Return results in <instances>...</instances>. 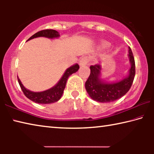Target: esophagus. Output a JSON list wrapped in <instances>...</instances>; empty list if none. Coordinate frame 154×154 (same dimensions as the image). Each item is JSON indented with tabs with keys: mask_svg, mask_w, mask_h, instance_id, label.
Returning a JSON list of instances; mask_svg holds the SVG:
<instances>
[{
	"mask_svg": "<svg viewBox=\"0 0 154 154\" xmlns=\"http://www.w3.org/2000/svg\"><path fill=\"white\" fill-rule=\"evenodd\" d=\"M90 62V58L88 56H83L79 60V64L81 66H85Z\"/></svg>",
	"mask_w": 154,
	"mask_h": 154,
	"instance_id": "1",
	"label": "esophagus"
}]
</instances>
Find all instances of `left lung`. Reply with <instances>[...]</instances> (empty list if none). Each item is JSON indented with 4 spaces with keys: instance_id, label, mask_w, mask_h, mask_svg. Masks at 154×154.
I'll return each instance as SVG.
<instances>
[{
    "instance_id": "obj_1",
    "label": "left lung",
    "mask_w": 154,
    "mask_h": 154,
    "mask_svg": "<svg viewBox=\"0 0 154 154\" xmlns=\"http://www.w3.org/2000/svg\"><path fill=\"white\" fill-rule=\"evenodd\" d=\"M128 57L131 64L128 76L118 82L111 83L104 82L99 78L100 65H91L90 75L85 83V87L88 94L93 100L100 103L113 102L128 92L135 76V62L130 48H129Z\"/></svg>"
}]
</instances>
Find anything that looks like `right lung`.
<instances>
[{
	"label": "right lung",
	"instance_id": "right-lung-1",
	"mask_svg": "<svg viewBox=\"0 0 154 154\" xmlns=\"http://www.w3.org/2000/svg\"><path fill=\"white\" fill-rule=\"evenodd\" d=\"M59 36V33L58 32H57L56 30L51 29H46L38 31V32L35 33V35H33L31 37L28 38V40H30L32 39V38L36 37H39V36H44V37L53 38L58 37ZM79 69V64H77L69 68V69H66V71H65L63 76H62L60 80L59 81L58 83H57L55 86L51 88V89L41 92H34L26 89L24 87V85H22V82H20V80L19 78H18V77L17 80L22 92H24V95L26 96L28 98H29L30 100L36 103L39 104L53 103L57 102V101L59 100L60 98H61L62 94H63L65 86H66V83L68 78H69L70 75L74 73L75 72H77Z\"/></svg>",
	"mask_w": 154,
	"mask_h": 154
}]
</instances>
